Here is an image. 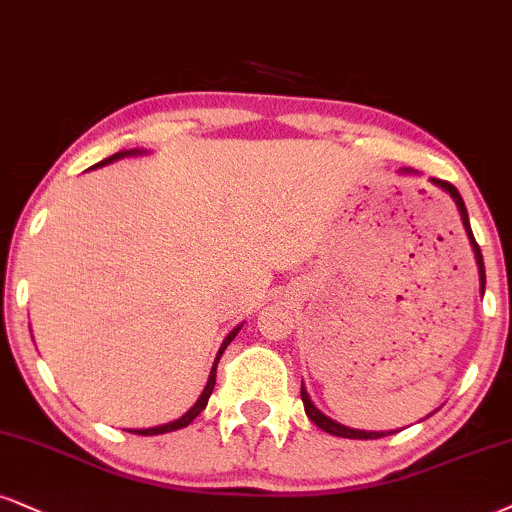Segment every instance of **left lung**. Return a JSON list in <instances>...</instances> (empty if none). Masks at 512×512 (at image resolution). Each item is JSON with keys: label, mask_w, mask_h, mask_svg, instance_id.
Segmentation results:
<instances>
[{"label": "left lung", "mask_w": 512, "mask_h": 512, "mask_svg": "<svg viewBox=\"0 0 512 512\" xmlns=\"http://www.w3.org/2000/svg\"><path fill=\"white\" fill-rule=\"evenodd\" d=\"M401 173L403 175H410V173H415V170L403 168ZM430 182H432V185H437L439 189H444V192L449 194L453 201H456L460 220H463V227H465V235H468L472 251H475V261H477V270H479V292L484 294V285H487V275H484V258H482V251H479V244L475 242V235H472V227H470V218H468V208H465V201L458 194V189L451 185V182H444V180H437V178H430ZM301 401H304V408H306L308 418H311L315 425H318L320 430H325L327 434H334V437H344V439H380V437H384V432L353 430V427H346V425H342V422L327 418L323 410H320L311 401V396H308V391H306L304 384H301ZM387 434H394V432H387Z\"/></svg>", "instance_id": "1"}]
</instances>
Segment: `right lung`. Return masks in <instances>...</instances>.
Masks as SVG:
<instances>
[{
  "label": "right lung",
  "mask_w": 512,
  "mask_h": 512,
  "mask_svg": "<svg viewBox=\"0 0 512 512\" xmlns=\"http://www.w3.org/2000/svg\"><path fill=\"white\" fill-rule=\"evenodd\" d=\"M142 154H147V149H123V151H116V154L109 156V159L99 161L97 166H92V168H102V166H109V163H113V161L130 159V156H142ZM239 330H242V325H237L235 330H232V332L227 334V337L223 339V344H220V349H218V356H216V361H213V368H211V372H208V382H206L204 391H201V396H199V399H197V403H194V406L189 408L187 413L182 415V418L173 420V422H166V425H159V427H149V430H130V432H132V434H142V437H154V434H166V432L182 430V427H187L189 422H192L194 418H197V415L201 413V410L206 408L208 399H211V391H213V387H216V368H218V361H220V356H223V351L227 349V344H230L232 339L237 337V332H239Z\"/></svg>",
  "instance_id": "add662e5"
}]
</instances>
